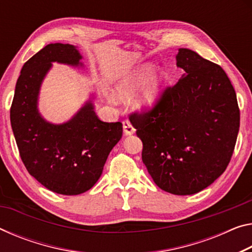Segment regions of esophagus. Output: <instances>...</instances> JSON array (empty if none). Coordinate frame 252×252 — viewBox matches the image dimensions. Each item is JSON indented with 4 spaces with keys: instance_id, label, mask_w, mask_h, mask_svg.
<instances>
[{
    "instance_id": "34e87169",
    "label": "esophagus",
    "mask_w": 252,
    "mask_h": 252,
    "mask_svg": "<svg viewBox=\"0 0 252 252\" xmlns=\"http://www.w3.org/2000/svg\"><path fill=\"white\" fill-rule=\"evenodd\" d=\"M122 125H123V131H125V134L126 135H130V134H133L135 132V129L134 126L131 125V122L129 121L127 119H125L122 121Z\"/></svg>"
}]
</instances>
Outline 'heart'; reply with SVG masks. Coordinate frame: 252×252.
<instances>
[{
  "label": "heart",
  "instance_id": "1",
  "mask_svg": "<svg viewBox=\"0 0 252 252\" xmlns=\"http://www.w3.org/2000/svg\"><path fill=\"white\" fill-rule=\"evenodd\" d=\"M150 70L151 67H143L142 69L135 71L130 77L122 81V83L118 87V94L120 96H129V95L132 94L143 83ZM161 81L162 76L160 74H155L151 76L145 84V86H143L141 93L139 94V96L135 99V105L143 107V109L153 106L159 96Z\"/></svg>",
  "mask_w": 252,
  "mask_h": 252
}]
</instances>
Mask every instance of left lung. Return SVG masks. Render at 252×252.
Returning <instances> with one entry per match:
<instances>
[{"label":"left lung","mask_w":252,"mask_h":252,"mask_svg":"<svg viewBox=\"0 0 252 252\" xmlns=\"http://www.w3.org/2000/svg\"><path fill=\"white\" fill-rule=\"evenodd\" d=\"M176 59L183 77L165 87L150 109L134 111L129 119L157 186L191 195L224 173L237 142L240 110L221 66L186 48Z\"/></svg>","instance_id":"left-lung-1"}]
</instances>
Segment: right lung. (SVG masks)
Wrapping results in <instances>:
<instances>
[{"label": "right lung", "instance_id": "add662e5", "mask_svg": "<svg viewBox=\"0 0 252 252\" xmlns=\"http://www.w3.org/2000/svg\"><path fill=\"white\" fill-rule=\"evenodd\" d=\"M69 43H49L21 69L10 110L20 157L31 176L49 190L78 195L94 186L110 151L122 137L121 122H103L89 102L67 123L50 125L37 110L39 87L51 62L77 66Z\"/></svg>", "mask_w": 252, "mask_h": 252}]
</instances>
